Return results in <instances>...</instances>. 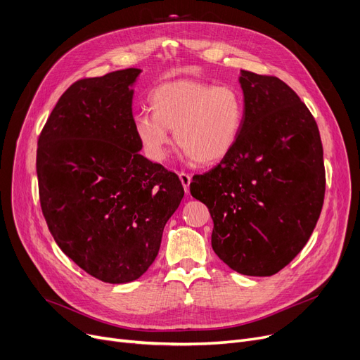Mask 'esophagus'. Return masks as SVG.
Returning a JSON list of instances; mask_svg holds the SVG:
<instances>
[{"mask_svg": "<svg viewBox=\"0 0 360 360\" xmlns=\"http://www.w3.org/2000/svg\"><path fill=\"white\" fill-rule=\"evenodd\" d=\"M179 179H181V182H182V185H184V190H185V193H186V194L190 193L191 175H190V174H186V172H179Z\"/></svg>", "mask_w": 360, "mask_h": 360, "instance_id": "34e87169", "label": "esophagus"}]
</instances>
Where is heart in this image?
Instances as JSON below:
<instances>
[{"label":"heart","instance_id":"1","mask_svg":"<svg viewBox=\"0 0 360 360\" xmlns=\"http://www.w3.org/2000/svg\"><path fill=\"white\" fill-rule=\"evenodd\" d=\"M153 112L134 120L136 134L150 159L162 162L170 146L169 129L185 153L198 163H213L229 155L245 122L243 94L232 86L178 80L158 86L150 94Z\"/></svg>","mask_w":360,"mask_h":360}]
</instances>
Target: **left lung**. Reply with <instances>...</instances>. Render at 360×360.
<instances>
[{"instance_id":"8db88e82","label":"left lung","mask_w":360,"mask_h":360,"mask_svg":"<svg viewBox=\"0 0 360 360\" xmlns=\"http://www.w3.org/2000/svg\"><path fill=\"white\" fill-rule=\"evenodd\" d=\"M245 122L229 155L194 175L209 207L212 247L236 273H278L305 247L323 210V143L311 110L276 75L242 71Z\"/></svg>"}]
</instances>
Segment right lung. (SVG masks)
Returning a JSON list of instances; mask_svg holds the SVG:
<instances>
[{
  "label": "right lung",
  "mask_w": 360,
  "mask_h": 360,
  "mask_svg": "<svg viewBox=\"0 0 360 360\" xmlns=\"http://www.w3.org/2000/svg\"><path fill=\"white\" fill-rule=\"evenodd\" d=\"M140 70L72 83L36 151L39 201L61 251L105 283L143 276L184 197L178 175L139 151L132 90Z\"/></svg>",
  "instance_id": "right-lung-1"
}]
</instances>
